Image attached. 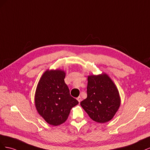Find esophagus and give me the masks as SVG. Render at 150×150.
Instances as JSON below:
<instances>
[{"label":"esophagus","instance_id":"1","mask_svg":"<svg viewBox=\"0 0 150 150\" xmlns=\"http://www.w3.org/2000/svg\"><path fill=\"white\" fill-rule=\"evenodd\" d=\"M77 99H78V101L79 103H80L81 101V100H82V98H81V97L79 96L78 98H77Z\"/></svg>","mask_w":150,"mask_h":150}]
</instances>
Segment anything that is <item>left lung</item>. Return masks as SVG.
I'll list each match as a JSON object with an SVG mask.
<instances>
[{
	"label": "left lung",
	"mask_w": 150,
	"mask_h": 150,
	"mask_svg": "<svg viewBox=\"0 0 150 150\" xmlns=\"http://www.w3.org/2000/svg\"><path fill=\"white\" fill-rule=\"evenodd\" d=\"M80 104L93 121L104 123L114 117L120 106L118 89L106 73L88 76L87 98Z\"/></svg>",
	"instance_id": "8db88e82"
}]
</instances>
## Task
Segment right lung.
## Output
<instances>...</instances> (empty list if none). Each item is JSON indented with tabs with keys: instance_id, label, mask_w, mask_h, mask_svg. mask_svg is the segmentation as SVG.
I'll return each mask as SVG.
<instances>
[{
	"instance_id": "right-lung-1",
	"label": "right lung",
	"mask_w": 150,
	"mask_h": 150,
	"mask_svg": "<svg viewBox=\"0 0 150 150\" xmlns=\"http://www.w3.org/2000/svg\"><path fill=\"white\" fill-rule=\"evenodd\" d=\"M66 72L47 70L40 78L35 93V105L39 114L48 124L58 126L64 122L72 108L79 103L72 98L64 82Z\"/></svg>"
}]
</instances>
